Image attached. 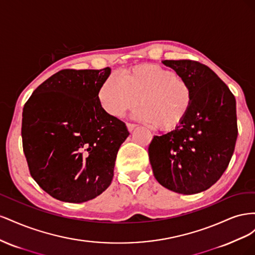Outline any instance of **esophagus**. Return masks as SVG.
I'll use <instances>...</instances> for the list:
<instances>
[{"label":"esophagus","instance_id":"obj_1","mask_svg":"<svg viewBox=\"0 0 255 255\" xmlns=\"http://www.w3.org/2000/svg\"><path fill=\"white\" fill-rule=\"evenodd\" d=\"M127 127H128V129L129 130V132H132V130H133L137 126L134 125V123H127Z\"/></svg>","mask_w":255,"mask_h":255}]
</instances>
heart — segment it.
<instances>
[{
    "label": "heart",
    "mask_w": 255,
    "mask_h": 255,
    "mask_svg": "<svg viewBox=\"0 0 255 255\" xmlns=\"http://www.w3.org/2000/svg\"><path fill=\"white\" fill-rule=\"evenodd\" d=\"M136 117L156 129L179 128L190 112L194 94L182 76L155 64L127 69L119 76L111 74L99 89V101L112 117H122L138 105Z\"/></svg>",
    "instance_id": "heart-1"
}]
</instances>
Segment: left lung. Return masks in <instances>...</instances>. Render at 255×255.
<instances>
[{"label":"left lung","instance_id":"left-lung-1","mask_svg":"<svg viewBox=\"0 0 255 255\" xmlns=\"http://www.w3.org/2000/svg\"><path fill=\"white\" fill-rule=\"evenodd\" d=\"M186 80L194 94L187 118L154 136L149 158L157 182L169 190L194 195L210 188L226 171L238 135L234 95L218 75L196 60H164Z\"/></svg>","mask_w":255,"mask_h":255}]
</instances>
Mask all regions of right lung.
<instances>
[{"mask_svg":"<svg viewBox=\"0 0 255 255\" xmlns=\"http://www.w3.org/2000/svg\"><path fill=\"white\" fill-rule=\"evenodd\" d=\"M111 69H65L38 86L22 113V145L28 170L50 196L82 203L110 186L117 153L129 135L104 112L99 89Z\"/></svg>","mask_w":255,"mask_h":255,"instance_id":"1","label":"right lung"}]
</instances>
